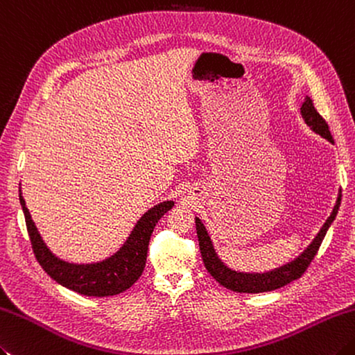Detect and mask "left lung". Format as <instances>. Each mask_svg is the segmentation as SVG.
I'll use <instances>...</instances> for the list:
<instances>
[{
    "label": "left lung",
    "mask_w": 355,
    "mask_h": 355,
    "mask_svg": "<svg viewBox=\"0 0 355 355\" xmlns=\"http://www.w3.org/2000/svg\"><path fill=\"white\" fill-rule=\"evenodd\" d=\"M300 112H302L304 123H306L308 126L315 132V134L326 138V140L331 143L334 141L332 140L328 123H326L323 120V116L317 112V109L314 107V103H312L309 96L304 98V103L300 107ZM340 201H342V189L338 191L337 203L328 217V220L324 221V225L322 226L320 232L317 234V237L312 240L311 245L304 249V251L298 255L294 261H291V263H288V265H283L280 268L269 270V272H263V274L237 272V270L229 269L225 263L218 259L217 254H215L211 237H209V234H207L205 225L201 223L200 218H196L200 252H201V259H203L207 272H209L214 279L221 284V286H225L226 289H231V291H234V293L259 294V293H269V291H275L282 286H286L288 283L300 279V277L304 274V270H306L308 266L311 265V261L314 260V257L318 251V248H320V245H322L326 232H328V229L332 225V221L336 220V215H337L338 207H340Z\"/></svg>",
    "instance_id": "left-lung-1"
}]
</instances>
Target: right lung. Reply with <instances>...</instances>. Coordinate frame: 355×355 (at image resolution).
Returning <instances> with one entry per match:
<instances>
[{
    "mask_svg": "<svg viewBox=\"0 0 355 355\" xmlns=\"http://www.w3.org/2000/svg\"><path fill=\"white\" fill-rule=\"evenodd\" d=\"M19 203L24 212L35 259L38 260L41 268L64 288L87 297L116 295L124 293L140 279L144 270L149 240L152 232H154V227L158 220L173 206V201H163V203L146 212L137 221L134 231L130 232L129 239L120 248V251H116L109 259L98 263H90V265H73V263L60 260L58 257L49 251L21 193Z\"/></svg>",
    "mask_w": 355,
    "mask_h": 355,
    "instance_id": "right-lung-1",
    "label": "right lung"
}]
</instances>
